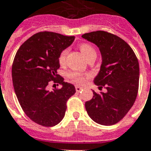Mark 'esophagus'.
I'll return each mask as SVG.
<instances>
[{
	"mask_svg": "<svg viewBox=\"0 0 151 151\" xmlns=\"http://www.w3.org/2000/svg\"><path fill=\"white\" fill-rule=\"evenodd\" d=\"M75 89H76V91L79 92V91H81L83 90V87H81V86H75Z\"/></svg>",
	"mask_w": 151,
	"mask_h": 151,
	"instance_id": "34e87169",
	"label": "esophagus"
}]
</instances>
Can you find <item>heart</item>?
I'll use <instances>...</instances> for the list:
<instances>
[{
	"mask_svg": "<svg viewBox=\"0 0 151 151\" xmlns=\"http://www.w3.org/2000/svg\"><path fill=\"white\" fill-rule=\"evenodd\" d=\"M79 49L86 60H88L89 58L91 57H96V50L93 46L90 44H88V43L81 44L79 46ZM67 52H68L67 49H65V50H62L60 54L58 60H59V63L60 65H64L65 64ZM67 77L73 83H75L77 84H83V83H85L86 79L90 77V74L89 73H79L77 72V71H70V72L68 73Z\"/></svg>",
	"mask_w": 151,
	"mask_h": 151,
	"instance_id": "b5f03b06",
	"label": "heart"
}]
</instances>
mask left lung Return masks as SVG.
I'll return each mask as SVG.
<instances>
[{"instance_id": "obj_1", "label": "left lung", "mask_w": 151, "mask_h": 151, "mask_svg": "<svg viewBox=\"0 0 151 151\" xmlns=\"http://www.w3.org/2000/svg\"><path fill=\"white\" fill-rule=\"evenodd\" d=\"M83 38L99 47L102 64L94 83L107 91L86 101L88 115L96 123L109 126L119 123L134 104L139 88V63L133 50L119 37L105 31L85 33Z\"/></svg>"}]
</instances>
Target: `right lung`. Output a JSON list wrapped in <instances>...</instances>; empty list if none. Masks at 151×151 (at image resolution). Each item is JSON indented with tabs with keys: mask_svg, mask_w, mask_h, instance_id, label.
Segmentation results:
<instances>
[{
	"mask_svg": "<svg viewBox=\"0 0 151 151\" xmlns=\"http://www.w3.org/2000/svg\"><path fill=\"white\" fill-rule=\"evenodd\" d=\"M74 38L39 32L21 45L14 59L12 80L17 99L26 115L43 127H53L63 119L67 101L76 92L74 86L57 73L59 55ZM50 82L61 87L49 91Z\"/></svg>",
	"mask_w": 151,
	"mask_h": 151,
	"instance_id": "obj_1",
	"label": "right lung"
}]
</instances>
